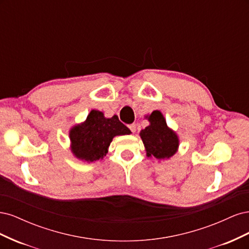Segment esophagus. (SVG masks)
Listing matches in <instances>:
<instances>
[{
    "label": "esophagus",
    "instance_id": "esophagus-1",
    "mask_svg": "<svg viewBox=\"0 0 249 249\" xmlns=\"http://www.w3.org/2000/svg\"><path fill=\"white\" fill-rule=\"evenodd\" d=\"M129 129L131 130V132H132V133H135V132H136L137 125L135 124H130V125H129Z\"/></svg>",
    "mask_w": 249,
    "mask_h": 249
}]
</instances>
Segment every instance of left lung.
<instances>
[{
	"label": "left lung",
	"mask_w": 249,
	"mask_h": 249,
	"mask_svg": "<svg viewBox=\"0 0 249 249\" xmlns=\"http://www.w3.org/2000/svg\"><path fill=\"white\" fill-rule=\"evenodd\" d=\"M150 124L140 133L148 157L156 159H166L176 154L178 146L177 135L168 129L160 111H154L149 115Z\"/></svg>",
	"instance_id": "1"
}]
</instances>
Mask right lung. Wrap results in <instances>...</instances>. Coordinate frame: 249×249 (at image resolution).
<instances>
[{
  "mask_svg": "<svg viewBox=\"0 0 249 249\" xmlns=\"http://www.w3.org/2000/svg\"><path fill=\"white\" fill-rule=\"evenodd\" d=\"M130 133L117 116L105 118L102 112L92 110L84 124L71 129V150L79 159L93 162L106 156L113 137Z\"/></svg>",
  "mask_w": 249,
  "mask_h": 249,
  "instance_id": "add662e5",
  "label": "right lung"
}]
</instances>
